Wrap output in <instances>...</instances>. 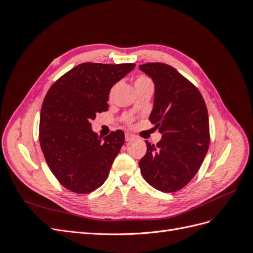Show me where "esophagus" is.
<instances>
[{
    "label": "esophagus",
    "mask_w": 253,
    "mask_h": 253,
    "mask_svg": "<svg viewBox=\"0 0 253 253\" xmlns=\"http://www.w3.org/2000/svg\"><path fill=\"white\" fill-rule=\"evenodd\" d=\"M134 139V136L129 133H126V141H131Z\"/></svg>",
    "instance_id": "34e87169"
}]
</instances>
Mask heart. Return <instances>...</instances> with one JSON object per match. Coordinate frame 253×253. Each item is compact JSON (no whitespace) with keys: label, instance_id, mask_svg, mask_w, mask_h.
Here are the masks:
<instances>
[{"label":"heart","instance_id":"b5f03b06","mask_svg":"<svg viewBox=\"0 0 253 253\" xmlns=\"http://www.w3.org/2000/svg\"><path fill=\"white\" fill-rule=\"evenodd\" d=\"M150 79L148 78V77H145V76H139V77H137V79L135 80V85L136 84H139V83H142V82H145V81H149ZM113 90H114V86L111 88V90H110V96H112V94H113ZM126 125H131L132 122H133V118L132 117H126Z\"/></svg>","mask_w":253,"mask_h":253}]
</instances>
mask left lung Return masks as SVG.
I'll use <instances>...</instances> for the list:
<instances>
[{"instance_id":"8db88e82","label":"left lung","mask_w":253,"mask_h":253,"mask_svg":"<svg viewBox=\"0 0 253 253\" xmlns=\"http://www.w3.org/2000/svg\"><path fill=\"white\" fill-rule=\"evenodd\" d=\"M139 68L155 84L150 121L163 135L147 143L139 168L149 185L162 192H176L191 181L204 162L210 143L208 111L201 91L174 67L147 63Z\"/></svg>"}]
</instances>
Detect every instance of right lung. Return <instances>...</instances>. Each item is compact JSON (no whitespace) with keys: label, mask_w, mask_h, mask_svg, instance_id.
<instances>
[{"label":"right lung","mask_w":253,"mask_h":253,"mask_svg":"<svg viewBox=\"0 0 253 253\" xmlns=\"http://www.w3.org/2000/svg\"><path fill=\"white\" fill-rule=\"evenodd\" d=\"M134 67V63H81L53 83L44 98L41 149L52 174L72 192H93L108 178L125 133L117 129L102 140L91 131L90 121L108 111L112 86Z\"/></svg>","instance_id":"right-lung-1"}]
</instances>
